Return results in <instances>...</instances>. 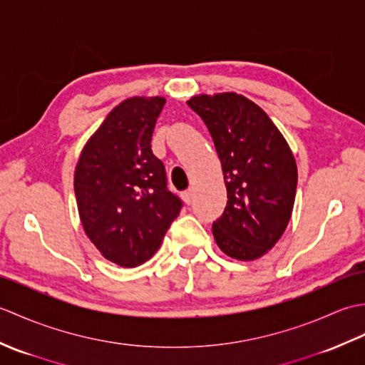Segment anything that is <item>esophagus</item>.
<instances>
[{
	"mask_svg": "<svg viewBox=\"0 0 365 365\" xmlns=\"http://www.w3.org/2000/svg\"><path fill=\"white\" fill-rule=\"evenodd\" d=\"M182 197H183L185 202H187V204L190 205V204L192 202V199H195V190H192V188L185 190V191L182 192Z\"/></svg>",
	"mask_w": 365,
	"mask_h": 365,
	"instance_id": "obj_1",
	"label": "esophagus"
}]
</instances>
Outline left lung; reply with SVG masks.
<instances>
[{
  "label": "left lung",
  "instance_id": "obj_1",
  "mask_svg": "<svg viewBox=\"0 0 365 365\" xmlns=\"http://www.w3.org/2000/svg\"><path fill=\"white\" fill-rule=\"evenodd\" d=\"M188 106L210 131L227 188L215 242L232 259H259L282 237L293 212L298 169L290 147L268 114L235 92L196 96Z\"/></svg>",
  "mask_w": 365,
  "mask_h": 365
}]
</instances>
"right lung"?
Masks as SVG:
<instances>
[{
    "instance_id": "add662e5",
    "label": "right lung",
    "mask_w": 365,
    "mask_h": 365,
    "mask_svg": "<svg viewBox=\"0 0 365 365\" xmlns=\"http://www.w3.org/2000/svg\"><path fill=\"white\" fill-rule=\"evenodd\" d=\"M166 100L133 97L106 115L75 168L84 232L105 259L133 268L158 251L183 202L168 190L163 161L150 147Z\"/></svg>"
}]
</instances>
